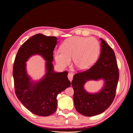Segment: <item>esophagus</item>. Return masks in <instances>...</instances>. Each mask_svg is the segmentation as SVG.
Returning a JSON list of instances; mask_svg holds the SVG:
<instances>
[{"label": "esophagus", "mask_w": 133, "mask_h": 133, "mask_svg": "<svg viewBox=\"0 0 133 133\" xmlns=\"http://www.w3.org/2000/svg\"><path fill=\"white\" fill-rule=\"evenodd\" d=\"M68 79H69V80H70V82L72 81V80H73V74L72 73H68Z\"/></svg>", "instance_id": "34e87169"}]
</instances>
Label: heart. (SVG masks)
I'll list each match as a JSON object with an SVG mask.
<instances>
[{"label": "heart", "mask_w": 133, "mask_h": 133, "mask_svg": "<svg viewBox=\"0 0 133 133\" xmlns=\"http://www.w3.org/2000/svg\"><path fill=\"white\" fill-rule=\"evenodd\" d=\"M100 53V45L94 37L73 36L67 38L62 49L55 53V59L62 68L66 67L73 58L74 65L80 70L89 69L97 61Z\"/></svg>", "instance_id": "1"}]
</instances>
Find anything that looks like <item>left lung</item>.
Returning a JSON list of instances; mask_svg holds the SVG:
<instances>
[{
  "label": "left lung",
  "mask_w": 133,
  "mask_h": 133,
  "mask_svg": "<svg viewBox=\"0 0 133 133\" xmlns=\"http://www.w3.org/2000/svg\"><path fill=\"white\" fill-rule=\"evenodd\" d=\"M101 41V53L98 60L90 69L73 76L71 85L74 90V106L76 111L86 116L102 114L113 102L119 80V70L115 53L105 41ZM104 80L101 90L88 93L84 85L88 81Z\"/></svg>",
  "instance_id": "8db88e82"
}]
</instances>
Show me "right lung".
Masks as SVG:
<instances>
[{"instance_id":"right-lung-1","label":"right lung","mask_w":133,"mask_h":133,"mask_svg":"<svg viewBox=\"0 0 133 133\" xmlns=\"http://www.w3.org/2000/svg\"><path fill=\"white\" fill-rule=\"evenodd\" d=\"M58 38L42 34L33 35L19 48L14 60L13 75L18 99L32 113L47 116L57 110L58 94L70 86L68 73L54 70L53 51ZM41 55L46 62V74L33 81L26 71V62L31 56Z\"/></svg>"}]
</instances>
